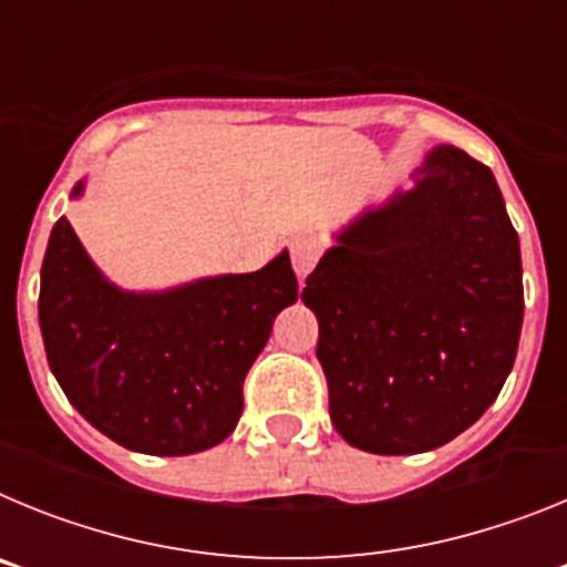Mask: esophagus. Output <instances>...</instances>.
Here are the masks:
<instances>
[{"label":"esophagus","mask_w":567,"mask_h":567,"mask_svg":"<svg viewBox=\"0 0 567 567\" xmlns=\"http://www.w3.org/2000/svg\"><path fill=\"white\" fill-rule=\"evenodd\" d=\"M289 252H292L295 272L303 280L315 269V264H318L323 249H320V240L312 238V235H298V238H292V244H289Z\"/></svg>","instance_id":"34e87169"}]
</instances>
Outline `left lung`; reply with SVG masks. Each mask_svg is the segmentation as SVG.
I'll return each mask as SVG.
<instances>
[{
    "instance_id": "1",
    "label": "left lung",
    "mask_w": 567,
    "mask_h": 567,
    "mask_svg": "<svg viewBox=\"0 0 567 567\" xmlns=\"http://www.w3.org/2000/svg\"><path fill=\"white\" fill-rule=\"evenodd\" d=\"M334 235L300 300L340 437L369 454L440 449L503 389L523 329V260L494 173L440 144Z\"/></svg>"
}]
</instances>
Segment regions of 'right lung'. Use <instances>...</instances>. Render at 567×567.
<instances>
[{"mask_svg":"<svg viewBox=\"0 0 567 567\" xmlns=\"http://www.w3.org/2000/svg\"><path fill=\"white\" fill-rule=\"evenodd\" d=\"M82 193L79 182L70 198ZM295 300L287 249L258 272L127 292L59 218L42 264L39 327L50 372L90 425L130 452L182 457L235 432L244 378Z\"/></svg>","mask_w":567,"mask_h":567,"instance_id":"add662e5","label":"right lung"}]
</instances>
